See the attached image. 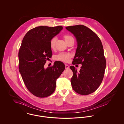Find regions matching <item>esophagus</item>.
Segmentation results:
<instances>
[{
  "instance_id": "1",
  "label": "esophagus",
  "mask_w": 124,
  "mask_h": 124,
  "mask_svg": "<svg viewBox=\"0 0 124 124\" xmlns=\"http://www.w3.org/2000/svg\"><path fill=\"white\" fill-rule=\"evenodd\" d=\"M65 69H68L69 68V66L68 65H65Z\"/></svg>"
}]
</instances>
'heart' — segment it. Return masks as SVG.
I'll return each mask as SVG.
<instances>
[{"instance_id": "b5f03b06", "label": "heart", "mask_w": 124, "mask_h": 124, "mask_svg": "<svg viewBox=\"0 0 124 124\" xmlns=\"http://www.w3.org/2000/svg\"><path fill=\"white\" fill-rule=\"evenodd\" d=\"M71 36L68 35L64 36L65 40L68 39ZM56 41V38L53 37L50 41V47L51 48H53L55 46V44ZM71 57V55L69 53H61L57 56L56 59L58 60H60L64 62H68Z\"/></svg>"}]
</instances>
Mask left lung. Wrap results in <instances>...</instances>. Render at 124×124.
I'll return each instance as SVG.
<instances>
[{"label": "left lung", "instance_id": "left-lung-1", "mask_svg": "<svg viewBox=\"0 0 124 124\" xmlns=\"http://www.w3.org/2000/svg\"><path fill=\"white\" fill-rule=\"evenodd\" d=\"M65 28L73 34L77 42L72 64H82L78 72L74 66H70L73 73L71 79L72 87L79 94L92 93L100 86L106 67L102 44L94 32L84 25Z\"/></svg>", "mask_w": 124, "mask_h": 124}]
</instances>
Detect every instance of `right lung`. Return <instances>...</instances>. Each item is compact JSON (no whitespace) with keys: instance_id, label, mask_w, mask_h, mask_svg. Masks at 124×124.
Here are the masks:
<instances>
[{"instance_id":"right-lung-1","label":"right lung","mask_w":124,"mask_h":124,"mask_svg":"<svg viewBox=\"0 0 124 124\" xmlns=\"http://www.w3.org/2000/svg\"><path fill=\"white\" fill-rule=\"evenodd\" d=\"M62 29V26H40L30 30L23 39L18 52L19 71L26 87L36 97L53 94L56 80L65 70L64 64L59 61L53 66L44 67L52 56L50 41Z\"/></svg>"}]
</instances>
